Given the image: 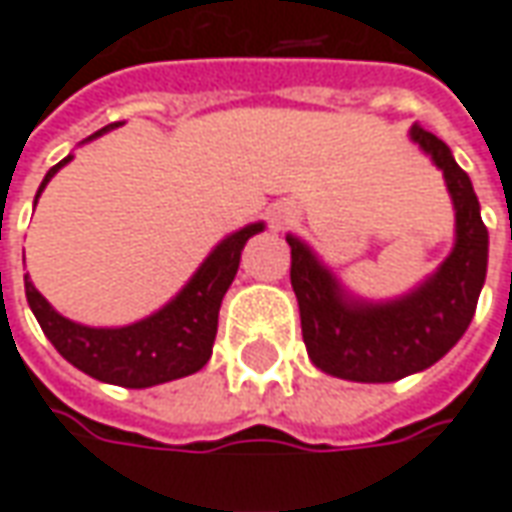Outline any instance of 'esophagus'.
Here are the masks:
<instances>
[{"label":"esophagus","instance_id":"esophagus-1","mask_svg":"<svg viewBox=\"0 0 512 512\" xmlns=\"http://www.w3.org/2000/svg\"><path fill=\"white\" fill-rule=\"evenodd\" d=\"M291 218H294V212H291V209H274L272 212L274 226H283V223H289Z\"/></svg>","mask_w":512,"mask_h":512}]
</instances>
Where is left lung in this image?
Instances as JSON below:
<instances>
[{"instance_id": "obj_1", "label": "left lung", "mask_w": 512, "mask_h": 512, "mask_svg": "<svg viewBox=\"0 0 512 512\" xmlns=\"http://www.w3.org/2000/svg\"><path fill=\"white\" fill-rule=\"evenodd\" d=\"M411 138L445 172L456 206V246L431 280L394 303H357L345 297L334 274L317 263L306 243L286 238L303 343L311 362L331 377L394 382L416 374L459 343L479 303L487 274V229L476 192L442 138L422 124L411 127Z\"/></svg>"}]
</instances>
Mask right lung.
I'll use <instances>...</instances> for the list:
<instances>
[{"label":"right lung","mask_w":512,"mask_h":512,"mask_svg":"<svg viewBox=\"0 0 512 512\" xmlns=\"http://www.w3.org/2000/svg\"><path fill=\"white\" fill-rule=\"evenodd\" d=\"M110 124L96 135L113 130ZM90 135V138H96ZM67 155L56 167L47 169L45 181L36 198L42 195L47 181L70 161ZM263 223H252L223 240L212 255L203 260L195 277L184 291L152 317L124 328H87L62 317L36 291L25 277V294L30 309L36 314L45 337L56 345L64 360L73 362L79 371L93 379L124 385V388H150L169 379H181L201 371L212 357V343L218 334V311L226 289L232 286L240 266V252L246 240L257 235Z\"/></svg>","instance_id":"right-lung-1"}]
</instances>
